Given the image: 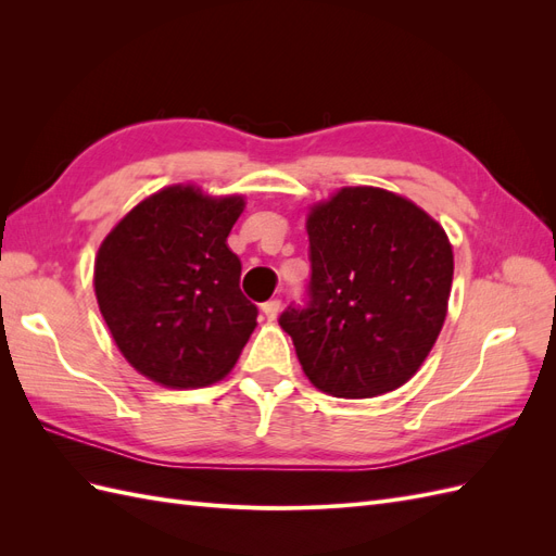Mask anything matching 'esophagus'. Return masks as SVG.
<instances>
[{
    "mask_svg": "<svg viewBox=\"0 0 556 556\" xmlns=\"http://www.w3.org/2000/svg\"><path fill=\"white\" fill-rule=\"evenodd\" d=\"M262 313L268 317V319H276L278 313H280V299H268L262 304Z\"/></svg>",
    "mask_w": 556,
    "mask_h": 556,
    "instance_id": "34e87169",
    "label": "esophagus"
}]
</instances>
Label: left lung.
Instances as JSON below:
<instances>
[{
  "instance_id": "left-lung-1",
  "label": "left lung",
  "mask_w": 556,
  "mask_h": 556,
  "mask_svg": "<svg viewBox=\"0 0 556 556\" xmlns=\"http://www.w3.org/2000/svg\"><path fill=\"white\" fill-rule=\"evenodd\" d=\"M304 306L278 317L308 380L371 399L408 382L447 315L454 257L445 229L413 201L343 188L308 215Z\"/></svg>"
}]
</instances>
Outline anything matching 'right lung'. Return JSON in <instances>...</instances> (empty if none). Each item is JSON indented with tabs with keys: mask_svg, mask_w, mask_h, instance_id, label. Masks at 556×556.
Instances as JSON below:
<instances>
[{
	"mask_svg": "<svg viewBox=\"0 0 556 556\" xmlns=\"http://www.w3.org/2000/svg\"><path fill=\"white\" fill-rule=\"evenodd\" d=\"M243 197L172 185L143 199L104 239L94 294L125 359L164 387H204L237 364L257 306L243 296L227 237Z\"/></svg>",
	"mask_w": 556,
	"mask_h": 556,
	"instance_id": "right-lung-1",
	"label": "right lung"
}]
</instances>
